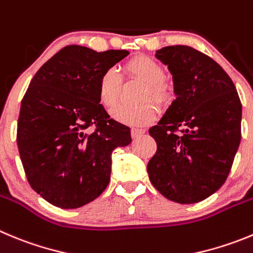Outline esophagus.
Returning a JSON list of instances; mask_svg holds the SVG:
<instances>
[{
  "mask_svg": "<svg viewBox=\"0 0 253 253\" xmlns=\"http://www.w3.org/2000/svg\"><path fill=\"white\" fill-rule=\"evenodd\" d=\"M145 130L144 129H139V128H133L131 129V136H133L134 139H136L138 136H140L142 134H144Z\"/></svg>",
  "mask_w": 253,
  "mask_h": 253,
  "instance_id": "34e87169",
  "label": "esophagus"
}]
</instances>
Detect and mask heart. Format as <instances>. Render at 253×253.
<instances>
[{"mask_svg": "<svg viewBox=\"0 0 253 253\" xmlns=\"http://www.w3.org/2000/svg\"><path fill=\"white\" fill-rule=\"evenodd\" d=\"M125 71L131 78L143 81L147 89L143 92V100H152L157 105H167L173 99L172 85L164 81V69L159 62L147 56L134 57L125 65ZM122 76L114 68L101 73L98 81V96L105 108L117 105L122 91ZM111 117L117 122L128 125H147L155 118V108L152 104L138 106L120 105L113 110Z\"/></svg>", "mask_w": 253, "mask_h": 253, "instance_id": "1", "label": "heart"}]
</instances>
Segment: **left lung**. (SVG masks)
<instances>
[{
    "instance_id": "8db88e82",
    "label": "left lung",
    "mask_w": 253,
    "mask_h": 253,
    "mask_svg": "<svg viewBox=\"0 0 253 253\" xmlns=\"http://www.w3.org/2000/svg\"><path fill=\"white\" fill-rule=\"evenodd\" d=\"M155 57L168 66L177 98L149 129L157 142L149 179L173 202H201L228 177L241 142L242 105L231 78L201 51L166 46Z\"/></svg>"
}]
</instances>
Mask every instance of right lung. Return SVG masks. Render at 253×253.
Masks as SVG:
<instances>
[{
	"instance_id": "add662e5",
	"label": "right lung",
	"mask_w": 253,
	"mask_h": 253,
	"mask_svg": "<svg viewBox=\"0 0 253 253\" xmlns=\"http://www.w3.org/2000/svg\"><path fill=\"white\" fill-rule=\"evenodd\" d=\"M128 55L70 45L32 78L17 145L30 185L51 205L73 210L94 201L110 180L113 150L131 143L130 128L110 119L98 96L101 73Z\"/></svg>"
}]
</instances>
